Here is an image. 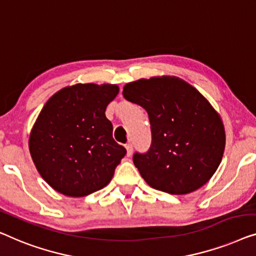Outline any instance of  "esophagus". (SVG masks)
Returning a JSON list of instances; mask_svg holds the SVG:
<instances>
[{
	"instance_id": "esophagus-1",
	"label": "esophagus",
	"mask_w": 256,
	"mask_h": 256,
	"mask_svg": "<svg viewBox=\"0 0 256 256\" xmlns=\"http://www.w3.org/2000/svg\"><path fill=\"white\" fill-rule=\"evenodd\" d=\"M125 148H126V150H128V156H131L132 152H133L132 142H128L126 145H125Z\"/></svg>"
}]
</instances>
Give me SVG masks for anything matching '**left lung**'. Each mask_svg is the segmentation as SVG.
<instances>
[{"label":"left lung","instance_id":"8db88e82","mask_svg":"<svg viewBox=\"0 0 256 256\" xmlns=\"http://www.w3.org/2000/svg\"><path fill=\"white\" fill-rule=\"evenodd\" d=\"M123 96L147 111L152 131L148 152L133 162L152 188L186 195L203 186L222 162V120L195 87L178 76H153L124 86Z\"/></svg>","mask_w":256,"mask_h":256}]
</instances>
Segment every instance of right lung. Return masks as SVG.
<instances>
[{"instance_id":"1","label":"right lung","mask_w":256,"mask_h":256,"mask_svg":"<svg viewBox=\"0 0 256 256\" xmlns=\"http://www.w3.org/2000/svg\"><path fill=\"white\" fill-rule=\"evenodd\" d=\"M118 92L117 84H78L45 103L30 132L28 150L38 172L56 192L84 197L109 184L126 154L106 117Z\"/></svg>"}]
</instances>
